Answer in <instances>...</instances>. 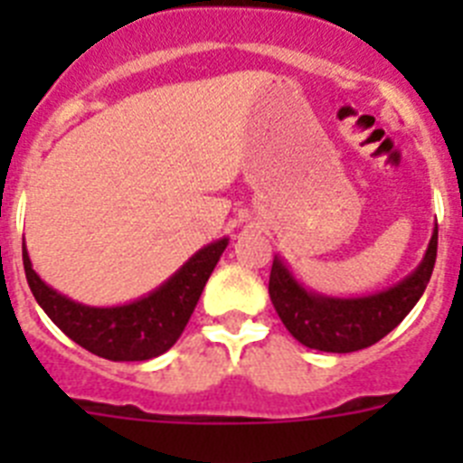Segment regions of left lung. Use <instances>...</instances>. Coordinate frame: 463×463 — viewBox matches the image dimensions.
<instances>
[{
    "label": "left lung",
    "mask_w": 463,
    "mask_h": 463,
    "mask_svg": "<svg viewBox=\"0 0 463 463\" xmlns=\"http://www.w3.org/2000/svg\"><path fill=\"white\" fill-rule=\"evenodd\" d=\"M439 250V224L433 227L420 267L394 288L369 297H326L306 289L280 257H273L269 294L282 325L301 345L322 353H354L384 338L415 308L429 285Z\"/></svg>",
    "instance_id": "obj_1"
}]
</instances>
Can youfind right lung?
<instances>
[{
    "label": "right lung",
    "instance_id": "obj_1",
    "mask_svg": "<svg viewBox=\"0 0 463 463\" xmlns=\"http://www.w3.org/2000/svg\"><path fill=\"white\" fill-rule=\"evenodd\" d=\"M227 243L224 236L203 245L157 289L122 306H85L52 289L32 269L24 241L23 264L36 304L73 343L110 362H146L181 338Z\"/></svg>",
    "mask_w": 463,
    "mask_h": 463
}]
</instances>
